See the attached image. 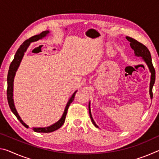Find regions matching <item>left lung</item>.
<instances>
[{
  "instance_id": "left-lung-1",
  "label": "left lung",
  "mask_w": 159,
  "mask_h": 159,
  "mask_svg": "<svg viewBox=\"0 0 159 159\" xmlns=\"http://www.w3.org/2000/svg\"><path fill=\"white\" fill-rule=\"evenodd\" d=\"M126 39L130 42V45L132 49L134 50V55L138 56V57H142V60L144 61V62L147 64L148 68L149 69V71L151 72V80H150V85H149V94H150V98L152 99L153 98V93H152V88L154 86V84L155 83V79H156V72L154 67L153 66L152 61V56L149 50H148V48L145 46L141 43L136 41L135 39L130 38L129 36H126ZM90 102H89V114L90 117L91 119V121L93 123V125L97 128H99L98 125L96 124L94 121L92 114H91L90 111Z\"/></svg>"
}]
</instances>
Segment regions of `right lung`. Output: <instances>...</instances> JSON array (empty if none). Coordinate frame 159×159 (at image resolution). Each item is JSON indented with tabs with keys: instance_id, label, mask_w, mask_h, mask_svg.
I'll use <instances>...</instances> for the list:
<instances>
[{
	"instance_id": "1",
	"label": "right lung",
	"mask_w": 159,
	"mask_h": 159,
	"mask_svg": "<svg viewBox=\"0 0 159 159\" xmlns=\"http://www.w3.org/2000/svg\"><path fill=\"white\" fill-rule=\"evenodd\" d=\"M49 31H43L39 35H36V36H34L31 37L30 39H29L23 43L22 44L20 45V47L19 48L16 54L15 55L14 60L10 64V67H9V71H8V74H7V102H8V104L10 109L12 111L13 114L15 115V116L17 118V119L20 120V123L22 124L25 128H28L29 126L26 125V123L21 120L20 116H19L17 110L15 109V104H14V100H13V82H14V78L15 76L16 71L18 69L19 66H20V62L21 60H22L23 56L25 55V52L27 50L28 47L31 42L37 41H39V39H42L43 38H44L47 36V35L49 34ZM77 91H76L72 96L69 99L68 102H67L66 106L65 107V109H64V111L63 113V115L60 120H58L57 122L54 123L53 125H51L50 126H48V127H45V128H33V130L34 132H36V133H51V132H53L57 129L60 128L61 126H62L64 124V121H65V118L66 116L67 111H68V109L70 106V104L72 102L74 101V98H75V94Z\"/></svg>"
}]
</instances>
